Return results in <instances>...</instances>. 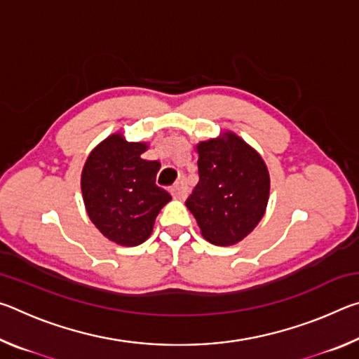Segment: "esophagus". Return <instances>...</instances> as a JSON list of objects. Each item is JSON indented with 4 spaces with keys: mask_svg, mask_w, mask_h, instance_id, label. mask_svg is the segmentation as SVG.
<instances>
[{
    "mask_svg": "<svg viewBox=\"0 0 359 359\" xmlns=\"http://www.w3.org/2000/svg\"><path fill=\"white\" fill-rule=\"evenodd\" d=\"M171 193H172L174 198L185 199L187 194H188V187H187V184H185V180L180 179V180L175 182L174 187L171 188Z\"/></svg>",
    "mask_w": 359,
    "mask_h": 359,
    "instance_id": "1",
    "label": "esophagus"
}]
</instances>
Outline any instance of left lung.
I'll use <instances>...</instances> for the list:
<instances>
[{
	"label": "left lung",
	"mask_w": 359,
	"mask_h": 359,
	"mask_svg": "<svg viewBox=\"0 0 359 359\" xmlns=\"http://www.w3.org/2000/svg\"><path fill=\"white\" fill-rule=\"evenodd\" d=\"M199 182L185 201L205 239L233 245L257 226L269 199V172L233 133L198 144Z\"/></svg>",
	"instance_id": "8db88e82"
}]
</instances>
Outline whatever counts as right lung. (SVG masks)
I'll return each mask as SVG.
<instances>
[{
    "mask_svg": "<svg viewBox=\"0 0 359 359\" xmlns=\"http://www.w3.org/2000/svg\"><path fill=\"white\" fill-rule=\"evenodd\" d=\"M142 142L109 136L82 171V194L90 220L109 241L135 247L149 238L156 215L171 194L155 184L160 161L144 160Z\"/></svg>",
    "mask_w": 359,
    "mask_h": 359,
    "instance_id": "1",
    "label": "right lung"
}]
</instances>
